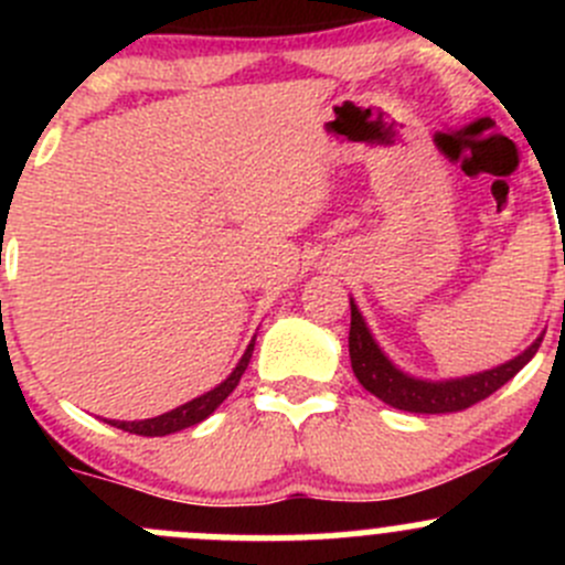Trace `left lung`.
<instances>
[{
  "instance_id": "obj_1",
  "label": "left lung",
  "mask_w": 565,
  "mask_h": 565,
  "mask_svg": "<svg viewBox=\"0 0 565 565\" xmlns=\"http://www.w3.org/2000/svg\"><path fill=\"white\" fill-rule=\"evenodd\" d=\"M350 309V361L358 383H361L369 393H374L380 402L391 404V407L396 409H404V413L418 415L459 413V409H467L472 407V404L483 402V398L492 396L494 391L503 388L522 366H527L530 358L539 352L541 339H544V335H539L525 352H520V355L511 358V361L500 363V366L487 369V372L467 374V377L454 380H420L402 372V369L380 350L372 330H369L366 319H363L361 309H358L352 298Z\"/></svg>"
}]
</instances>
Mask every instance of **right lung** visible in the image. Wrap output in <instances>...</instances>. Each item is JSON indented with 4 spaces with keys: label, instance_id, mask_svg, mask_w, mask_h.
Returning <instances> with one entry per match:
<instances>
[{
    "label": "right lung",
    "instance_id": "add662e5",
    "mask_svg": "<svg viewBox=\"0 0 565 565\" xmlns=\"http://www.w3.org/2000/svg\"><path fill=\"white\" fill-rule=\"evenodd\" d=\"M254 341L256 339H250V344L246 347V352H243L241 363H237V366L232 369L230 377H226L221 385H215L213 391L202 393V396L191 398V402L180 404V407L169 409V413L156 415V418H145V420H106V424L117 426V429H122V431H130V435H141V437H167V435H174V431H180V429H188V426L202 424V420L210 418V415H213L215 409L221 407V402H224V398L237 388V383H241V377H243V374H246V369H248L250 352H254Z\"/></svg>",
    "mask_w": 565,
    "mask_h": 565
}]
</instances>
